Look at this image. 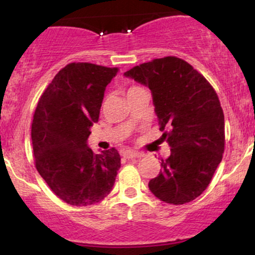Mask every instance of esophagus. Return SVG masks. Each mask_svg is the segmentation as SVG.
Returning <instances> with one entry per match:
<instances>
[{
  "instance_id": "esophagus-1",
  "label": "esophagus",
  "mask_w": 255,
  "mask_h": 255,
  "mask_svg": "<svg viewBox=\"0 0 255 255\" xmlns=\"http://www.w3.org/2000/svg\"><path fill=\"white\" fill-rule=\"evenodd\" d=\"M122 156L127 158V159H131V158L142 157V154L140 153V152H135V151H125L124 153H122Z\"/></svg>"
}]
</instances>
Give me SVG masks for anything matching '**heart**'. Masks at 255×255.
I'll return each instance as SVG.
<instances>
[{"mask_svg": "<svg viewBox=\"0 0 255 255\" xmlns=\"http://www.w3.org/2000/svg\"><path fill=\"white\" fill-rule=\"evenodd\" d=\"M137 89H140V87H137V86H133V87H130V89H129V91H133V90H137Z\"/></svg>", "mask_w": 255, "mask_h": 255, "instance_id": "1", "label": "heart"}]
</instances>
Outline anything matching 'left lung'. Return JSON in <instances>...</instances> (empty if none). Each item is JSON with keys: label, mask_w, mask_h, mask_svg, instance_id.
<instances>
[{"label": "left lung", "mask_w": 255, "mask_h": 255, "mask_svg": "<svg viewBox=\"0 0 255 255\" xmlns=\"http://www.w3.org/2000/svg\"><path fill=\"white\" fill-rule=\"evenodd\" d=\"M124 75L151 90L162 137L171 147L148 188L168 204L194 200L223 157L224 114L217 93L191 64L174 56L142 63Z\"/></svg>", "instance_id": "1"}]
</instances>
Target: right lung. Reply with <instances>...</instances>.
<instances>
[{
  "label": "right lung",
  "instance_id": "right-lung-1",
  "mask_svg": "<svg viewBox=\"0 0 255 255\" xmlns=\"http://www.w3.org/2000/svg\"><path fill=\"white\" fill-rule=\"evenodd\" d=\"M118 72L92 63L67 64L37 104L31 129L36 168L67 204L87 206L103 200L121 168L116 148L96 154L87 146L107 85Z\"/></svg>",
  "mask_w": 255,
  "mask_h": 255
}]
</instances>
